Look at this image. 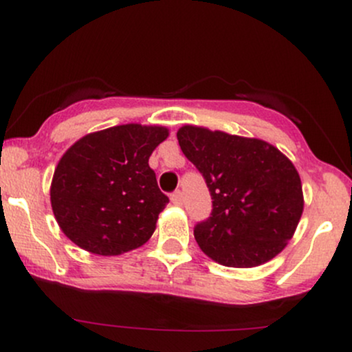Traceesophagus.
<instances>
[{
    "label": "esophagus",
    "mask_w": 352,
    "mask_h": 352,
    "mask_svg": "<svg viewBox=\"0 0 352 352\" xmlns=\"http://www.w3.org/2000/svg\"><path fill=\"white\" fill-rule=\"evenodd\" d=\"M170 200H172L173 205H179V207H180V205L184 204V193H182L180 190H177V192H173L170 195Z\"/></svg>",
    "instance_id": "obj_1"
}]
</instances>
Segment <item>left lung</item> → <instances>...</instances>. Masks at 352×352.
<instances>
[{"label": "left lung", "instance_id": "left-lung-1", "mask_svg": "<svg viewBox=\"0 0 352 352\" xmlns=\"http://www.w3.org/2000/svg\"><path fill=\"white\" fill-rule=\"evenodd\" d=\"M177 139L212 195V213L193 228L201 252L232 268H253L281 253L305 207L292 160L265 140L197 125L180 127Z\"/></svg>", "mask_w": 352, "mask_h": 352}]
</instances>
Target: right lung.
<instances>
[{"label":"right lung","mask_w":352,"mask_h":352,"mask_svg":"<svg viewBox=\"0 0 352 352\" xmlns=\"http://www.w3.org/2000/svg\"><path fill=\"white\" fill-rule=\"evenodd\" d=\"M168 137L159 125L125 124L84 135L60 157L51 207L60 230L86 252L116 256L142 246L168 204L148 157Z\"/></svg>","instance_id":"1"}]
</instances>
